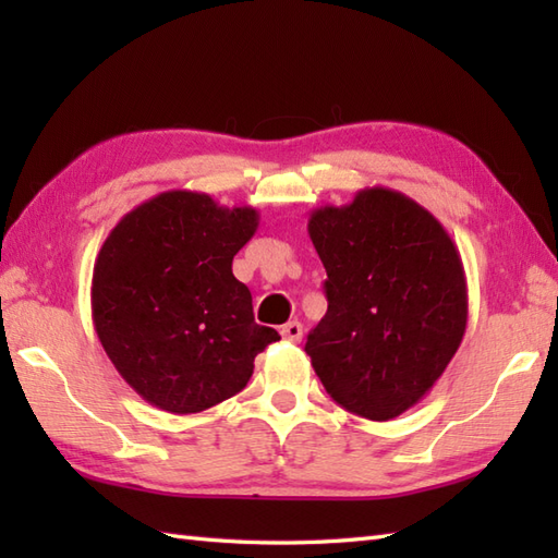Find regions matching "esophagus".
I'll return each mask as SVG.
<instances>
[{
    "label": "esophagus",
    "mask_w": 558,
    "mask_h": 558,
    "mask_svg": "<svg viewBox=\"0 0 558 558\" xmlns=\"http://www.w3.org/2000/svg\"><path fill=\"white\" fill-rule=\"evenodd\" d=\"M302 333H304V328H302L300 322H288L286 326L280 328V336L286 338V340H290V342H300Z\"/></svg>",
    "instance_id": "34e87169"
}]
</instances>
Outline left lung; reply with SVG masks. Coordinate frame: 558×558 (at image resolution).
Segmentation results:
<instances>
[{"label":"left lung","instance_id":"8db88e82","mask_svg":"<svg viewBox=\"0 0 558 558\" xmlns=\"http://www.w3.org/2000/svg\"><path fill=\"white\" fill-rule=\"evenodd\" d=\"M328 312L306 338L338 405L388 422L429 393L468 326L458 248L429 210L386 186L312 210Z\"/></svg>","mask_w":558,"mask_h":558}]
</instances>
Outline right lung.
I'll use <instances>...</instances> for the list:
<instances>
[{
	"label": "right lung",
	"instance_id": "add662e5",
	"mask_svg": "<svg viewBox=\"0 0 558 558\" xmlns=\"http://www.w3.org/2000/svg\"><path fill=\"white\" fill-rule=\"evenodd\" d=\"M256 228L252 206L225 208L174 189L129 210L102 242L93 324L114 369L150 405L172 414L218 405L280 340L254 322L252 292L232 276V258Z\"/></svg>",
	"mask_w": 558,
	"mask_h": 558
}]
</instances>
